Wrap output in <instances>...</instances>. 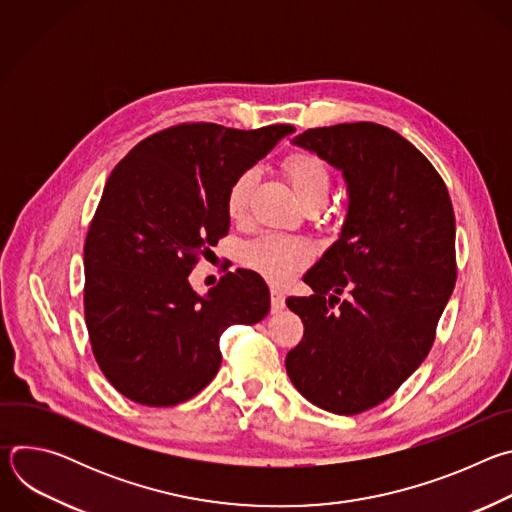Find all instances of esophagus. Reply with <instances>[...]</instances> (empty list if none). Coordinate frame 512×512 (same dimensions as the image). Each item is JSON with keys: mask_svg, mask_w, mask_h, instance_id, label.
I'll list each match as a JSON object with an SVG mask.
<instances>
[{"mask_svg": "<svg viewBox=\"0 0 512 512\" xmlns=\"http://www.w3.org/2000/svg\"><path fill=\"white\" fill-rule=\"evenodd\" d=\"M285 308V296H283V291H281V287L279 285H271V310L273 312H279V310H283Z\"/></svg>", "mask_w": 512, "mask_h": 512, "instance_id": "1", "label": "esophagus"}]
</instances>
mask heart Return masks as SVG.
<instances>
[{
	"instance_id": "b5f03b06",
	"label": "heart",
	"mask_w": 512,
	"mask_h": 512,
	"mask_svg": "<svg viewBox=\"0 0 512 512\" xmlns=\"http://www.w3.org/2000/svg\"><path fill=\"white\" fill-rule=\"evenodd\" d=\"M285 172L294 186L302 204L310 200H324L330 192V174L326 166L310 154H294L285 160ZM257 184V170H243L231 184L227 194V212L233 221H243L249 212L251 194ZM310 255V247L291 237L281 235H265L253 243H249L243 251V259L249 267L259 273L281 279L287 271L302 265Z\"/></svg>"
}]
</instances>
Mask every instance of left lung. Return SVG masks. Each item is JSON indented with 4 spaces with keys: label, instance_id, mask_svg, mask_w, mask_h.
<instances>
[{
    "label": "left lung",
    "instance_id": "obj_1",
    "mask_svg": "<svg viewBox=\"0 0 512 512\" xmlns=\"http://www.w3.org/2000/svg\"><path fill=\"white\" fill-rule=\"evenodd\" d=\"M291 143L342 174L348 206L304 275L314 294L285 302L306 326L285 371L316 407L354 415L391 397L433 344L456 285L454 208L440 174L389 127L340 123Z\"/></svg>",
    "mask_w": 512,
    "mask_h": 512
}]
</instances>
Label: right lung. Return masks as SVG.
<instances>
[{
    "mask_svg": "<svg viewBox=\"0 0 512 512\" xmlns=\"http://www.w3.org/2000/svg\"><path fill=\"white\" fill-rule=\"evenodd\" d=\"M294 131L184 123L137 143L111 172L85 241V318L103 375L127 399L194 397L221 367L223 330L269 314V287L251 269L206 294L188 275L229 233L233 180Z\"/></svg>",
    "mask_w": 512,
    "mask_h": 512,
    "instance_id": "add662e5",
    "label": "right lung"
}]
</instances>
